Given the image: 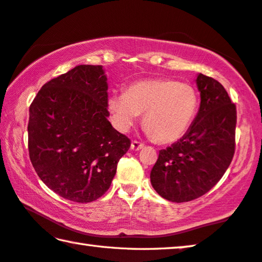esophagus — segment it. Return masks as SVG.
I'll return each instance as SVG.
<instances>
[{
    "instance_id": "obj_1",
    "label": "esophagus",
    "mask_w": 262,
    "mask_h": 262,
    "mask_svg": "<svg viewBox=\"0 0 262 262\" xmlns=\"http://www.w3.org/2000/svg\"><path fill=\"white\" fill-rule=\"evenodd\" d=\"M143 146H144V144L141 143V142H139V141H133L132 144H130V149L134 150V151H139V150H141Z\"/></svg>"
}]
</instances>
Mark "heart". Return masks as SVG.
<instances>
[{"instance_id": "heart-1", "label": "heart", "mask_w": 262, "mask_h": 262, "mask_svg": "<svg viewBox=\"0 0 262 262\" xmlns=\"http://www.w3.org/2000/svg\"><path fill=\"white\" fill-rule=\"evenodd\" d=\"M108 110L119 130L126 132L144 113L143 128L152 140L169 144L191 126L198 95L191 84L172 79H145L128 85L126 93L108 98Z\"/></svg>"}]
</instances>
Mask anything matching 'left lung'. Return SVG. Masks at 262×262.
<instances>
[{"instance_id": "8db88e82", "label": "left lung", "mask_w": 262, "mask_h": 262, "mask_svg": "<svg viewBox=\"0 0 262 262\" xmlns=\"http://www.w3.org/2000/svg\"><path fill=\"white\" fill-rule=\"evenodd\" d=\"M196 83L201 106L181 139L159 151L150 180L161 197L173 203L205 194L226 173L235 154L237 113L223 85L202 73Z\"/></svg>"}]
</instances>
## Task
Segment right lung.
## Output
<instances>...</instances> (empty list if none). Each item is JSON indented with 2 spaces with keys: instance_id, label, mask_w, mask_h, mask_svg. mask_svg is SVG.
<instances>
[{
  "instance_id": "obj_1",
  "label": "right lung",
  "mask_w": 262,
  "mask_h": 262,
  "mask_svg": "<svg viewBox=\"0 0 262 262\" xmlns=\"http://www.w3.org/2000/svg\"><path fill=\"white\" fill-rule=\"evenodd\" d=\"M102 65H79L42 85L30 106L28 152L36 174L60 197L96 201L110 188L130 140L107 117Z\"/></svg>"
}]
</instances>
